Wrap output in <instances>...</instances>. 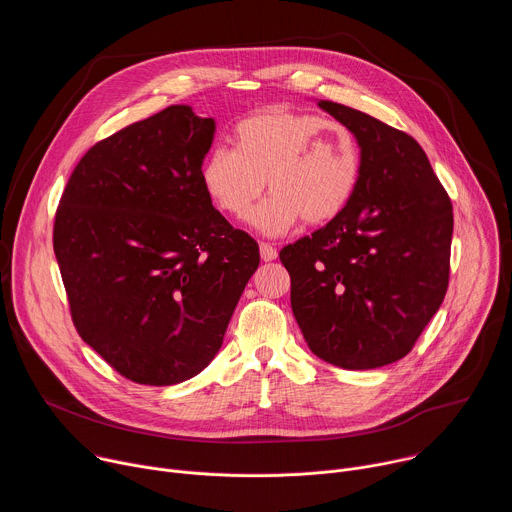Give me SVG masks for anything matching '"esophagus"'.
<instances>
[{
  "mask_svg": "<svg viewBox=\"0 0 512 512\" xmlns=\"http://www.w3.org/2000/svg\"><path fill=\"white\" fill-rule=\"evenodd\" d=\"M259 253H261V259H263L265 263L277 259V249L271 247L269 243H259Z\"/></svg>",
  "mask_w": 512,
  "mask_h": 512,
  "instance_id": "obj_1",
  "label": "esophagus"
}]
</instances>
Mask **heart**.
Instances as JSON below:
<instances>
[{"mask_svg":"<svg viewBox=\"0 0 512 512\" xmlns=\"http://www.w3.org/2000/svg\"><path fill=\"white\" fill-rule=\"evenodd\" d=\"M360 178V152L344 125L318 115L269 109L235 127V148L216 145L200 168L210 200L245 216L265 184L271 196L249 216L267 237L306 225H326L350 204Z\"/></svg>","mask_w":512,"mask_h":512,"instance_id":"heart-1","label":"heart"}]
</instances>
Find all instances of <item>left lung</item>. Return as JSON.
<instances>
[{"label":"left lung","mask_w":512,"mask_h":512,"mask_svg":"<svg viewBox=\"0 0 512 512\" xmlns=\"http://www.w3.org/2000/svg\"><path fill=\"white\" fill-rule=\"evenodd\" d=\"M318 107L354 135L358 186L340 216L279 259L310 350L340 369H379L413 348L446 298L452 202L411 135L346 105Z\"/></svg>","instance_id":"8db88e82"}]
</instances>
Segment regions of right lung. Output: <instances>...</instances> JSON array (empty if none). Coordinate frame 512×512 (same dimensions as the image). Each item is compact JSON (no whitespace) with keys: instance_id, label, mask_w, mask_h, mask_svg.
Masks as SVG:
<instances>
[{"instance_id":"obj_1","label":"right lung","mask_w":512,"mask_h":512,"mask_svg":"<svg viewBox=\"0 0 512 512\" xmlns=\"http://www.w3.org/2000/svg\"><path fill=\"white\" fill-rule=\"evenodd\" d=\"M212 117L172 105L99 141L72 172L54 255L81 338L125 379L168 387L223 344L259 247L212 206Z\"/></svg>"}]
</instances>
